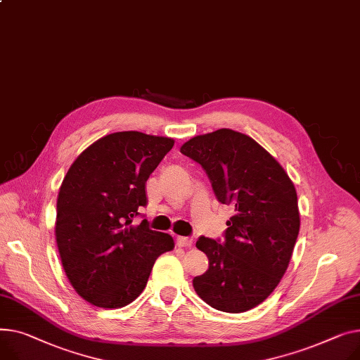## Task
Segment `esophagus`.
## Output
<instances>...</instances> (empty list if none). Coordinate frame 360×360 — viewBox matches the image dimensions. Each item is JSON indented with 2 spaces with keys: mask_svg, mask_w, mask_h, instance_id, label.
<instances>
[{
  "mask_svg": "<svg viewBox=\"0 0 360 360\" xmlns=\"http://www.w3.org/2000/svg\"><path fill=\"white\" fill-rule=\"evenodd\" d=\"M176 245L179 248H191V246H193V238L185 237V236H178L176 237Z\"/></svg>",
  "mask_w": 360,
  "mask_h": 360,
  "instance_id": "esophagus-1",
  "label": "esophagus"
}]
</instances>
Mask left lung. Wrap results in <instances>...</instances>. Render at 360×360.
<instances>
[{
	"instance_id": "1",
	"label": "left lung",
	"mask_w": 360,
	"mask_h": 360,
	"mask_svg": "<svg viewBox=\"0 0 360 360\" xmlns=\"http://www.w3.org/2000/svg\"><path fill=\"white\" fill-rule=\"evenodd\" d=\"M181 153L201 165L217 200L234 208L223 240L198 238L210 266L194 288L215 309L245 313L288 268L300 231L295 186L259 143L230 129L193 137Z\"/></svg>"
}]
</instances>
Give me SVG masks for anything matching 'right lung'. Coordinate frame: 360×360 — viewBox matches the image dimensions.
Segmentation results:
<instances>
[{
  "mask_svg": "<svg viewBox=\"0 0 360 360\" xmlns=\"http://www.w3.org/2000/svg\"><path fill=\"white\" fill-rule=\"evenodd\" d=\"M174 146L169 137L140 131L108 134L72 163L56 204V242L75 291L103 308H120L145 290L155 260L175 246L149 227L146 182Z\"/></svg>",
  "mask_w": 360,
  "mask_h": 360,
  "instance_id": "right-lung-1",
  "label": "right lung"
}]
</instances>
